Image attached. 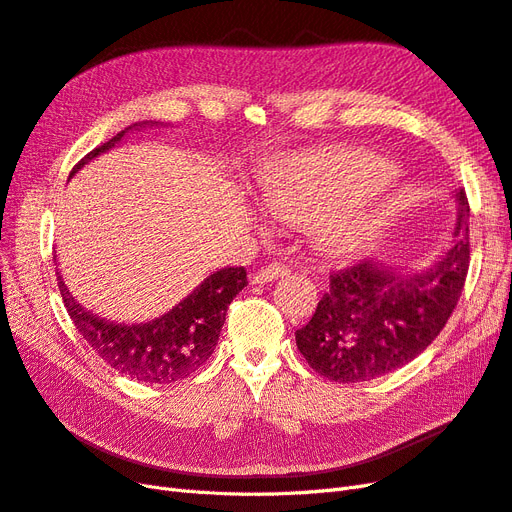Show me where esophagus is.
Here are the masks:
<instances>
[{
	"label": "esophagus",
	"mask_w": 512,
	"mask_h": 512,
	"mask_svg": "<svg viewBox=\"0 0 512 512\" xmlns=\"http://www.w3.org/2000/svg\"><path fill=\"white\" fill-rule=\"evenodd\" d=\"M290 272V268H287L285 264H279V261H274V264H268V266H261L259 270H255L251 274V281L255 285H264V283H270L274 279H281L285 277V274Z\"/></svg>",
	"instance_id": "obj_1"
}]
</instances>
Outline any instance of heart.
I'll return each instance as SVG.
<instances>
[{"label":"heart","instance_id":"1","mask_svg":"<svg viewBox=\"0 0 512 512\" xmlns=\"http://www.w3.org/2000/svg\"><path fill=\"white\" fill-rule=\"evenodd\" d=\"M376 170L374 162L337 160L326 155L296 157L285 166L279 179L268 183L266 205L270 212L285 220L307 218L322 207L331 205L339 196L359 190L363 181ZM370 231V216L361 201L337 203L324 209L318 220L322 242L335 251H350L365 240Z\"/></svg>","mask_w":512,"mask_h":512}]
</instances>
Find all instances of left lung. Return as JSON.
I'll list each match as a JSON object with an SVG mask.
<instances>
[{
    "label": "left lung",
    "mask_w": 512,
    "mask_h": 512,
    "mask_svg": "<svg viewBox=\"0 0 512 512\" xmlns=\"http://www.w3.org/2000/svg\"><path fill=\"white\" fill-rule=\"evenodd\" d=\"M452 246L435 266L402 274L374 259L333 270L311 320L296 331L300 355L335 383L389 374L435 342L461 298L469 270V203L456 192Z\"/></svg>",
    "instance_id": "obj_1"
}]
</instances>
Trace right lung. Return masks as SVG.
<instances>
[{"instance_id": "right-lung-1", "label": "right lung", "mask_w": 512, "mask_h": 512, "mask_svg": "<svg viewBox=\"0 0 512 512\" xmlns=\"http://www.w3.org/2000/svg\"><path fill=\"white\" fill-rule=\"evenodd\" d=\"M129 129L131 127L119 131L101 147L90 151L71 170V175L99 153L116 147ZM244 285H248L244 266L222 268L209 274L188 298H183L164 316L140 324H116L86 311L58 274L64 307L88 346L119 374L151 385L183 381L212 357L227 309L235 294L244 290Z\"/></svg>"}]
</instances>
